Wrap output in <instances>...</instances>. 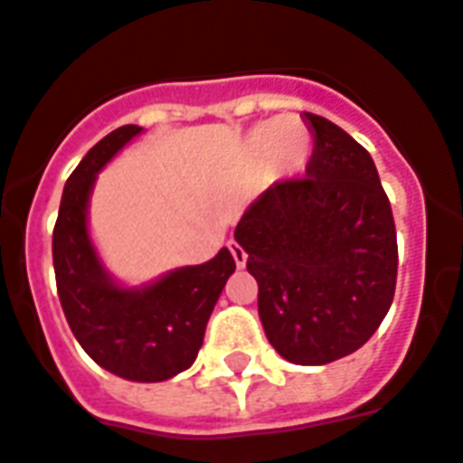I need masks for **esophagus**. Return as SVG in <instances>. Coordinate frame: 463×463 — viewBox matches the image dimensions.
I'll list each match as a JSON object with an SVG mask.
<instances>
[{"instance_id":"34e87169","label":"esophagus","mask_w":463,"mask_h":463,"mask_svg":"<svg viewBox=\"0 0 463 463\" xmlns=\"http://www.w3.org/2000/svg\"><path fill=\"white\" fill-rule=\"evenodd\" d=\"M228 248H231V252H232V260H235V265L238 267H245L248 265V252H245V250L241 248V245H238V242H228Z\"/></svg>"}]
</instances>
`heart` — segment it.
I'll return each instance as SVG.
<instances>
[{
	"label": "heart",
	"mask_w": 463,
	"mask_h": 463,
	"mask_svg": "<svg viewBox=\"0 0 463 463\" xmlns=\"http://www.w3.org/2000/svg\"><path fill=\"white\" fill-rule=\"evenodd\" d=\"M250 145L258 154L269 152L277 169L294 171L307 162L311 137L299 119H277L275 125H260L250 137Z\"/></svg>",
	"instance_id": "heart-1"
}]
</instances>
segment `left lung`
<instances>
[{"instance_id":"obj_1","label":"left lung","mask_w":463,"mask_h":463,"mask_svg":"<svg viewBox=\"0 0 463 463\" xmlns=\"http://www.w3.org/2000/svg\"><path fill=\"white\" fill-rule=\"evenodd\" d=\"M314 152L304 179L277 181L242 213L235 241L258 279L267 341L297 365H326L375 334L395 297L392 208L371 154L304 112Z\"/></svg>"}]
</instances>
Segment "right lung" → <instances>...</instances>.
Segmentation results:
<instances>
[{
    "label": "right lung",
    "instance_id": "right-lung-1",
    "mask_svg": "<svg viewBox=\"0 0 463 463\" xmlns=\"http://www.w3.org/2000/svg\"><path fill=\"white\" fill-rule=\"evenodd\" d=\"M139 132L137 125L109 132L68 176L53 228V269L68 326L85 354L119 378L162 383L196 361L235 260L222 248L203 265L171 269L145 287L109 277L88 232V201L98 171Z\"/></svg>",
    "mask_w": 463,
    "mask_h": 463
}]
</instances>
